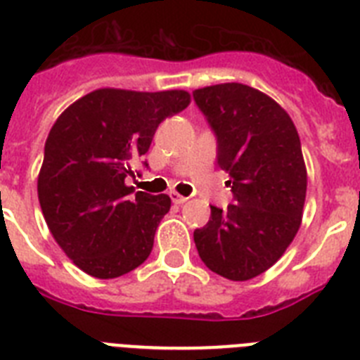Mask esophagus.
Returning <instances> with one entry per match:
<instances>
[{
  "instance_id": "esophagus-1",
  "label": "esophagus",
  "mask_w": 360,
  "mask_h": 360,
  "mask_svg": "<svg viewBox=\"0 0 360 360\" xmlns=\"http://www.w3.org/2000/svg\"><path fill=\"white\" fill-rule=\"evenodd\" d=\"M170 198H172V203H175V205H183L188 201V198L177 194V192H170Z\"/></svg>"
}]
</instances>
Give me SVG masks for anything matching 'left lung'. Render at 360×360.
Instances as JSON below:
<instances>
[{
  "instance_id": "8db88e82",
  "label": "left lung",
  "mask_w": 360,
  "mask_h": 360,
  "mask_svg": "<svg viewBox=\"0 0 360 360\" xmlns=\"http://www.w3.org/2000/svg\"><path fill=\"white\" fill-rule=\"evenodd\" d=\"M192 95L234 198L225 210L210 207L195 247L212 273L243 282L276 264L300 229L307 188L300 137L291 117L255 87L217 84Z\"/></svg>"
}]
</instances>
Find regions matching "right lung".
<instances>
[{"instance_id": "obj_1", "label": "right lung", "mask_w": 360, "mask_h": 360, "mask_svg": "<svg viewBox=\"0 0 360 360\" xmlns=\"http://www.w3.org/2000/svg\"><path fill=\"white\" fill-rule=\"evenodd\" d=\"M188 104L186 91L96 89L51 128L38 199L56 243L84 273L122 276L150 256L172 201L166 194L134 192L124 179L137 172L134 165L159 124Z\"/></svg>"}]
</instances>
